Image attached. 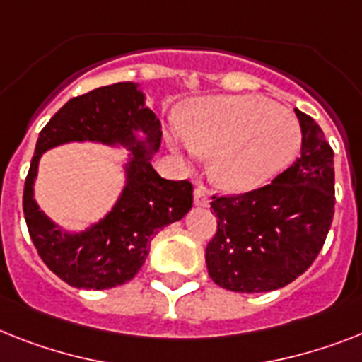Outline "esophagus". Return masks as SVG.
I'll return each instance as SVG.
<instances>
[{"instance_id":"obj_1","label":"esophagus","mask_w":362,"mask_h":362,"mask_svg":"<svg viewBox=\"0 0 362 362\" xmlns=\"http://www.w3.org/2000/svg\"><path fill=\"white\" fill-rule=\"evenodd\" d=\"M194 203H196V205H209V196L205 187L194 188Z\"/></svg>"}]
</instances>
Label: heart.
Here are the masks:
<instances>
[{
  "label": "heart",
  "mask_w": 362,
  "mask_h": 362,
  "mask_svg": "<svg viewBox=\"0 0 362 362\" xmlns=\"http://www.w3.org/2000/svg\"><path fill=\"white\" fill-rule=\"evenodd\" d=\"M174 146L185 157H213L211 174L218 183L244 192L291 164L300 127L288 112L257 95H214L190 105Z\"/></svg>",
  "instance_id": "heart-1"
}]
</instances>
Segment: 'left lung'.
I'll list each match as a JSON object with an SVG mask.
<instances>
[{
  "label": "left lung",
  "instance_id": "8db88e82",
  "mask_svg": "<svg viewBox=\"0 0 362 362\" xmlns=\"http://www.w3.org/2000/svg\"><path fill=\"white\" fill-rule=\"evenodd\" d=\"M301 155L272 183L244 194H214L216 233L205 250L209 276L226 291L270 292L313 264L335 214L333 149L324 131L294 109Z\"/></svg>",
  "mask_w": 362,
  "mask_h": 362
}]
</instances>
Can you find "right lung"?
I'll list each match as a JSON object with an SVG mask.
<instances>
[{
	"mask_svg": "<svg viewBox=\"0 0 362 362\" xmlns=\"http://www.w3.org/2000/svg\"><path fill=\"white\" fill-rule=\"evenodd\" d=\"M133 130L146 134L144 143ZM160 124L134 83H115L71 98L40 131L23 187V214L38 255L64 283L86 291H105L131 281L149 253V242L164 226L177 222L192 207V183L160 177L146 157L160 146ZM71 139L127 144L135 157L128 185L107 216L81 235L54 228L32 198L40 155Z\"/></svg>",
	"mask_w": 362,
	"mask_h": 362,
	"instance_id": "right-lung-1",
	"label": "right lung"
}]
</instances>
